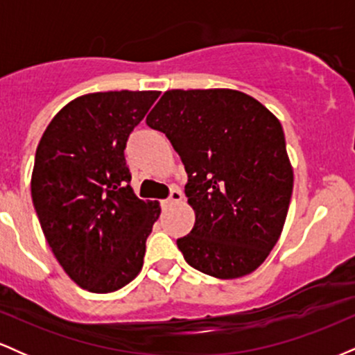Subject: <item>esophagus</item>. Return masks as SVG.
Returning <instances> with one entry per match:
<instances>
[{"label":"esophagus","mask_w":355,"mask_h":355,"mask_svg":"<svg viewBox=\"0 0 355 355\" xmlns=\"http://www.w3.org/2000/svg\"><path fill=\"white\" fill-rule=\"evenodd\" d=\"M183 198V195H182V191L178 190V189H173L172 191H170V195H168V198H166V200L164 202L165 205H172V203H178Z\"/></svg>","instance_id":"obj_1"}]
</instances>
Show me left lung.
Wrapping results in <instances>:
<instances>
[{"mask_svg":"<svg viewBox=\"0 0 355 355\" xmlns=\"http://www.w3.org/2000/svg\"><path fill=\"white\" fill-rule=\"evenodd\" d=\"M180 155L195 225L177 240L187 263L217 279L254 272L287 217L294 173L280 121L235 89H170L146 116Z\"/></svg>","mask_w":355,"mask_h":355,"instance_id":"obj_1","label":"left lung"}]
</instances>
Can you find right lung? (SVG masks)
I'll list each match as a JSON object with an SVG mask.
<instances>
[{"instance_id": "obj_1", "label": "right lung", "mask_w": 355, "mask_h": 355, "mask_svg": "<svg viewBox=\"0 0 355 355\" xmlns=\"http://www.w3.org/2000/svg\"><path fill=\"white\" fill-rule=\"evenodd\" d=\"M160 92L89 93L61 108L35 155L31 197L48 245L80 287L108 294L141 270L160 215L130 187V133Z\"/></svg>"}]
</instances>
